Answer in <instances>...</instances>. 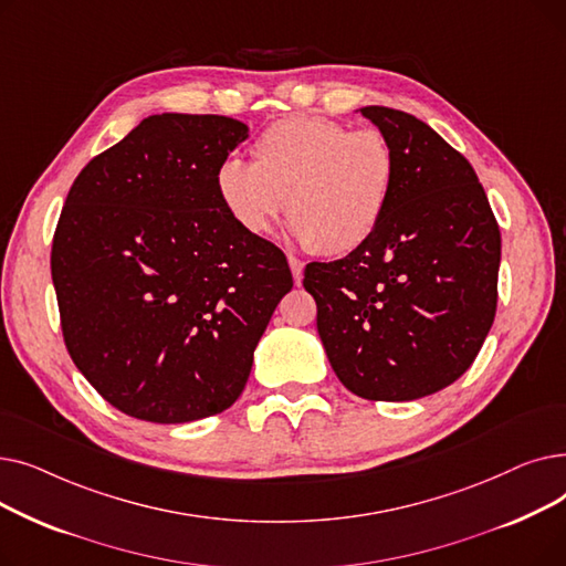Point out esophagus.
<instances>
[{
	"mask_svg": "<svg viewBox=\"0 0 566 566\" xmlns=\"http://www.w3.org/2000/svg\"><path fill=\"white\" fill-rule=\"evenodd\" d=\"M289 265H291V273H293V282L301 284L303 282V271H305V263L301 259H295L293 254H289Z\"/></svg>",
	"mask_w": 566,
	"mask_h": 566,
	"instance_id": "1",
	"label": "esophagus"
}]
</instances>
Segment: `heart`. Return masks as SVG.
I'll list each match as a JSON object with an SVG mask.
<instances>
[{"label": "heart", "mask_w": 566, "mask_h": 566, "mask_svg": "<svg viewBox=\"0 0 566 566\" xmlns=\"http://www.w3.org/2000/svg\"><path fill=\"white\" fill-rule=\"evenodd\" d=\"M397 184V156L378 130H353L333 118L291 116L252 144V165L227 160L216 190L229 218L252 235L284 208L295 241L323 254L365 245L380 227Z\"/></svg>", "instance_id": "b5f03b06"}]
</instances>
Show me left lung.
Returning <instances> with one entry per match:
<instances>
[{"label": "left lung", "mask_w": 566, "mask_h": 566, "mask_svg": "<svg viewBox=\"0 0 566 566\" xmlns=\"http://www.w3.org/2000/svg\"><path fill=\"white\" fill-rule=\"evenodd\" d=\"M390 139L397 184L376 233L348 256L307 263L303 286L337 378L369 401L452 385L491 331L500 229L472 165L412 114L358 109Z\"/></svg>", "instance_id": "1"}]
</instances>
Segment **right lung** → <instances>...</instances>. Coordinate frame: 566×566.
I'll list each match as a JSON object with an SVG mask.
<instances>
[{
	"mask_svg": "<svg viewBox=\"0 0 566 566\" xmlns=\"http://www.w3.org/2000/svg\"><path fill=\"white\" fill-rule=\"evenodd\" d=\"M248 139L218 114H154L75 178L52 241L64 342L130 418L184 424L241 397L293 286L286 256L238 227L216 171Z\"/></svg>",
	"mask_w": 566,
	"mask_h": 566,
	"instance_id": "add662e5",
	"label": "right lung"
}]
</instances>
